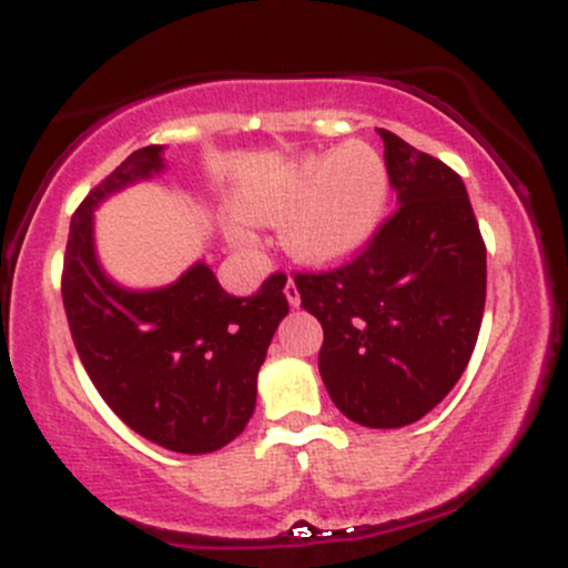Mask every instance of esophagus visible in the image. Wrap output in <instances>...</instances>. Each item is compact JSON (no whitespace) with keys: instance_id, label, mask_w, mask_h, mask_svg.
<instances>
[{"instance_id":"1","label":"esophagus","mask_w":568,"mask_h":568,"mask_svg":"<svg viewBox=\"0 0 568 568\" xmlns=\"http://www.w3.org/2000/svg\"><path fill=\"white\" fill-rule=\"evenodd\" d=\"M285 298H288L291 306L302 304V296H298V288H296V283H293V277L285 280Z\"/></svg>"}]
</instances>
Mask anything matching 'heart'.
Listing matches in <instances>:
<instances>
[{"label":"heart","instance_id":"b5f03b06","mask_svg":"<svg viewBox=\"0 0 568 568\" xmlns=\"http://www.w3.org/2000/svg\"><path fill=\"white\" fill-rule=\"evenodd\" d=\"M387 186L379 154L355 141L291 165L247 194L240 213L256 224H285V245L298 258L336 262L355 253L379 226Z\"/></svg>","mask_w":568,"mask_h":568}]
</instances>
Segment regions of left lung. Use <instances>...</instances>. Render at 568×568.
Instances as JSON below:
<instances>
[{
    "label": "left lung",
    "mask_w": 568,
    "mask_h": 568,
    "mask_svg": "<svg viewBox=\"0 0 568 568\" xmlns=\"http://www.w3.org/2000/svg\"><path fill=\"white\" fill-rule=\"evenodd\" d=\"M397 211L349 262L293 272L323 325L317 366L331 400L363 427L422 419L470 363L486 304V243L446 162L379 128Z\"/></svg>",
    "instance_id": "8db88e82"
}]
</instances>
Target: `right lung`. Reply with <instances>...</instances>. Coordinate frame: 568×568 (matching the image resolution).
<instances>
[{
  "label": "right lung",
  "mask_w": 568,
  "mask_h": 568,
  "mask_svg": "<svg viewBox=\"0 0 568 568\" xmlns=\"http://www.w3.org/2000/svg\"><path fill=\"white\" fill-rule=\"evenodd\" d=\"M143 146L114 168L71 216L61 293L71 338L90 382L130 429L162 448L207 454L243 433L256 408V376L277 323L288 315L285 275L253 296H230L205 264L160 291L133 293L101 272L93 207L162 168Z\"/></svg>",
  "instance_id": "right-lung-1"
}]
</instances>
